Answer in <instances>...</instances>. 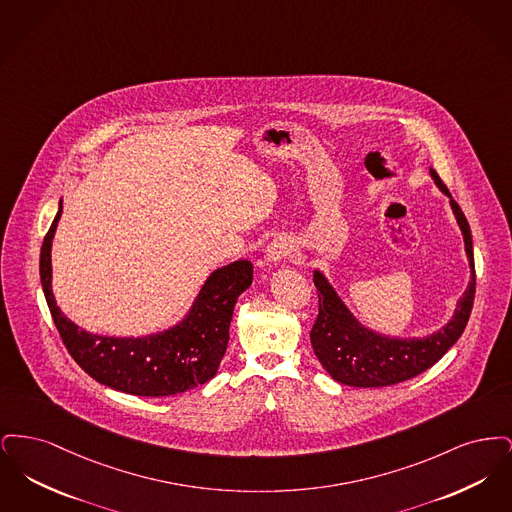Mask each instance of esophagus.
<instances>
[{"label":"esophagus","instance_id":"obj_1","mask_svg":"<svg viewBox=\"0 0 512 512\" xmlns=\"http://www.w3.org/2000/svg\"><path fill=\"white\" fill-rule=\"evenodd\" d=\"M293 253L292 240L286 236H278L274 238L265 249V261L268 265H278L282 263L286 257H290Z\"/></svg>","mask_w":512,"mask_h":512}]
</instances>
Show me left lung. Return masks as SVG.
<instances>
[{
  "mask_svg": "<svg viewBox=\"0 0 512 512\" xmlns=\"http://www.w3.org/2000/svg\"><path fill=\"white\" fill-rule=\"evenodd\" d=\"M430 176L439 192L449 197L451 211L461 228L470 282L447 324L428 336L399 338L363 324L343 303L326 274L318 268L313 270L318 290V317L311 330V343L320 365L340 384L353 388H382L405 382L436 365L466 328L476 292L472 234L459 203L443 186L438 172L430 169Z\"/></svg>",
  "mask_w": 512,
  "mask_h": 512,
  "instance_id": "obj_1",
  "label": "left lung"
}]
</instances>
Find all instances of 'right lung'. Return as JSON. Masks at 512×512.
Returning a JSON list of instances; mask_svg holds the SVG:
<instances>
[{
	"label": "right lung",
	"instance_id": "right-lung-1",
	"mask_svg": "<svg viewBox=\"0 0 512 512\" xmlns=\"http://www.w3.org/2000/svg\"><path fill=\"white\" fill-rule=\"evenodd\" d=\"M63 215V199L40 251V280L59 336L74 361L99 384L113 390L167 397L209 382L226 353L230 320L238 297L251 286L247 259L215 268L184 317L146 336H103L82 330L57 307L51 290V244Z\"/></svg>",
	"mask_w": 512,
	"mask_h": 512
}]
</instances>
